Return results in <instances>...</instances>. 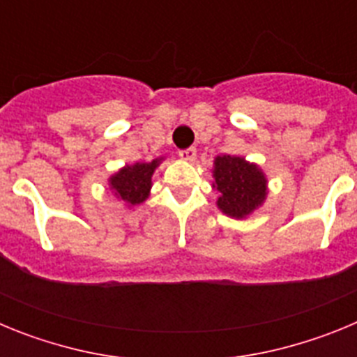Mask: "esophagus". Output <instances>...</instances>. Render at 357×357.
Returning <instances> with one entry per match:
<instances>
[{
  "label": "esophagus",
  "mask_w": 357,
  "mask_h": 357,
  "mask_svg": "<svg viewBox=\"0 0 357 357\" xmlns=\"http://www.w3.org/2000/svg\"><path fill=\"white\" fill-rule=\"evenodd\" d=\"M178 157L184 160H195V157H197V148H185V150H181L178 151Z\"/></svg>",
  "instance_id": "1"
}]
</instances>
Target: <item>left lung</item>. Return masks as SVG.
Here are the masks:
<instances>
[{"mask_svg":"<svg viewBox=\"0 0 357 357\" xmlns=\"http://www.w3.org/2000/svg\"><path fill=\"white\" fill-rule=\"evenodd\" d=\"M213 176V188L220 193L216 206L227 216L243 220L266 200V176L257 164L243 157L218 155Z\"/></svg>","mask_w":357,"mask_h":357,"instance_id":"1","label":"left lung"}]
</instances>
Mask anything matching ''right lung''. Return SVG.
Returning a JSON list of instances; mask_svg holds the SVG:
<instances>
[{
	"label": "right lung",
	"instance_id": "1",
	"mask_svg": "<svg viewBox=\"0 0 357 357\" xmlns=\"http://www.w3.org/2000/svg\"><path fill=\"white\" fill-rule=\"evenodd\" d=\"M160 160H162V157L151 160V162H135L114 173L109 178V185L114 197L121 200L127 207L143 204L150 195L151 175L160 164Z\"/></svg>",
	"mask_w": 357,
	"mask_h": 357
}]
</instances>
